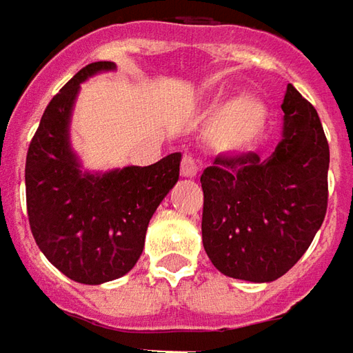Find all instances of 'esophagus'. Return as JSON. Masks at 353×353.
Wrapping results in <instances>:
<instances>
[{
  "instance_id": "1",
  "label": "esophagus",
  "mask_w": 353,
  "mask_h": 353,
  "mask_svg": "<svg viewBox=\"0 0 353 353\" xmlns=\"http://www.w3.org/2000/svg\"><path fill=\"white\" fill-rule=\"evenodd\" d=\"M197 174H199V164H197V160H193L191 156H183V160H181V176L195 177Z\"/></svg>"
}]
</instances>
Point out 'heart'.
I'll use <instances>...</instances> for the list:
<instances>
[{"label":"heart","instance_id":"obj_1","mask_svg":"<svg viewBox=\"0 0 353 353\" xmlns=\"http://www.w3.org/2000/svg\"><path fill=\"white\" fill-rule=\"evenodd\" d=\"M265 123V105L258 97L242 93L214 111L209 125V142L221 152H242L260 140Z\"/></svg>","mask_w":353,"mask_h":353}]
</instances>
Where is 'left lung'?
Listing matches in <instances>:
<instances>
[{
    "instance_id": "8db88e82",
    "label": "left lung",
    "mask_w": 353,
    "mask_h": 353,
    "mask_svg": "<svg viewBox=\"0 0 353 353\" xmlns=\"http://www.w3.org/2000/svg\"><path fill=\"white\" fill-rule=\"evenodd\" d=\"M272 156H219L201 174L203 246L221 274L270 283L319 232L328 205L330 150L319 113L289 83Z\"/></svg>"
}]
</instances>
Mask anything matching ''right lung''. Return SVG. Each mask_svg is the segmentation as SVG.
Here are the masks:
<instances>
[{"label": "right lung", "instance_id": "obj_1", "mask_svg": "<svg viewBox=\"0 0 353 353\" xmlns=\"http://www.w3.org/2000/svg\"><path fill=\"white\" fill-rule=\"evenodd\" d=\"M115 68V62L88 64L56 93L44 109L25 164L34 242L54 268L85 285L113 281L134 268L152 214L179 179L181 152L144 168H81L70 142L79 85Z\"/></svg>", "mask_w": 353, "mask_h": 353}]
</instances>
